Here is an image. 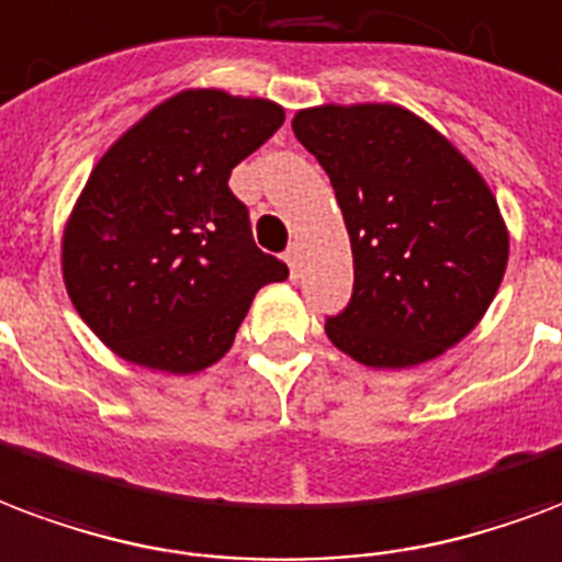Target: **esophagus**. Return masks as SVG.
Masks as SVG:
<instances>
[{"label": "esophagus", "mask_w": 562, "mask_h": 562, "mask_svg": "<svg viewBox=\"0 0 562 562\" xmlns=\"http://www.w3.org/2000/svg\"><path fill=\"white\" fill-rule=\"evenodd\" d=\"M285 265L292 270V277H297V270H301V244H292L285 249Z\"/></svg>", "instance_id": "esophagus-1"}]
</instances>
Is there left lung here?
I'll list each match as a JSON object with an SVG mask.
<instances>
[{
    "label": "left lung",
    "instance_id": "8db88e82",
    "mask_svg": "<svg viewBox=\"0 0 562 562\" xmlns=\"http://www.w3.org/2000/svg\"><path fill=\"white\" fill-rule=\"evenodd\" d=\"M294 136L334 184L355 289L324 330L345 355L405 369L471 334L509 259L492 190L435 127L393 103L315 106Z\"/></svg>",
    "mask_w": 562,
    "mask_h": 562
}]
</instances>
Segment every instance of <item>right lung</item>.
I'll list each match as a JSON object with an SVG mask.
<instances>
[{
    "label": "right lung",
    "mask_w": 562,
    "mask_h": 562,
    "mask_svg": "<svg viewBox=\"0 0 562 562\" xmlns=\"http://www.w3.org/2000/svg\"><path fill=\"white\" fill-rule=\"evenodd\" d=\"M285 122L282 106L181 91L133 124L86 181L61 270L77 313L115 355L199 372L232 348L261 285L289 277L256 247L232 169Z\"/></svg>",
    "instance_id": "right-lung-1"
}]
</instances>
